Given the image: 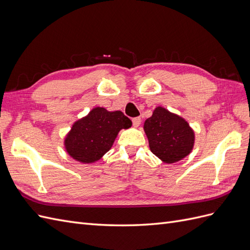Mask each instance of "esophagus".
<instances>
[{
  "label": "esophagus",
  "mask_w": 250,
  "mask_h": 250,
  "mask_svg": "<svg viewBox=\"0 0 250 250\" xmlns=\"http://www.w3.org/2000/svg\"><path fill=\"white\" fill-rule=\"evenodd\" d=\"M141 118H133L132 119V125L133 127H139L141 125Z\"/></svg>",
  "instance_id": "esophagus-1"
}]
</instances>
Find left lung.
<instances>
[{"instance_id": "left-lung-1", "label": "left lung", "mask_w": 250, "mask_h": 250, "mask_svg": "<svg viewBox=\"0 0 250 250\" xmlns=\"http://www.w3.org/2000/svg\"><path fill=\"white\" fill-rule=\"evenodd\" d=\"M149 148L164 164H174L192 152L195 132L188 121L163 106L154 108L144 123Z\"/></svg>"}]
</instances>
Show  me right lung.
I'll list each match as a JSON object with an SVG mask.
<instances>
[{"instance_id": "right-lung-1", "label": "right lung", "mask_w": 250, "mask_h": 250, "mask_svg": "<svg viewBox=\"0 0 250 250\" xmlns=\"http://www.w3.org/2000/svg\"><path fill=\"white\" fill-rule=\"evenodd\" d=\"M131 125V120L121 110L94 107L85 117L75 121L64 137V149L76 162L96 163L110 150L119 132Z\"/></svg>"}]
</instances>
